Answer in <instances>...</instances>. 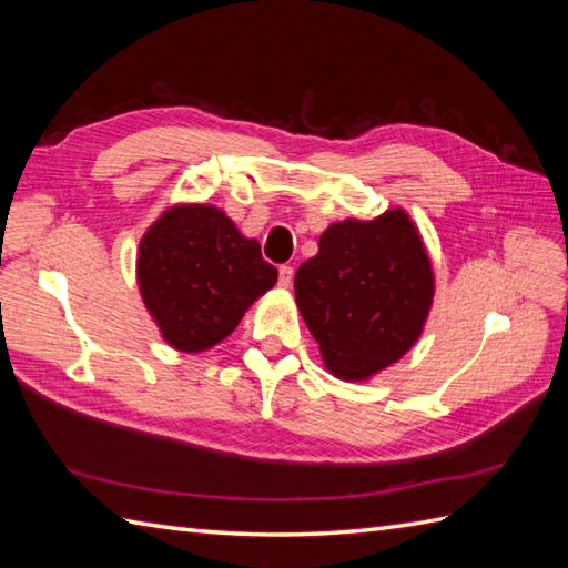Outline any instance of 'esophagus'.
Wrapping results in <instances>:
<instances>
[{
  "label": "esophagus",
  "mask_w": 568,
  "mask_h": 568,
  "mask_svg": "<svg viewBox=\"0 0 568 568\" xmlns=\"http://www.w3.org/2000/svg\"><path fill=\"white\" fill-rule=\"evenodd\" d=\"M293 275H295L293 265H281V268H277V285L291 287L293 285Z\"/></svg>",
  "instance_id": "esophagus-1"
}]
</instances>
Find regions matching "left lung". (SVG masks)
I'll use <instances>...</instances> for the list:
<instances>
[{"mask_svg":"<svg viewBox=\"0 0 568 568\" xmlns=\"http://www.w3.org/2000/svg\"><path fill=\"white\" fill-rule=\"evenodd\" d=\"M434 295L427 251L403 210L344 220L295 273V300L324 364L364 381L417 342Z\"/></svg>","mask_w":568,"mask_h":568,"instance_id":"obj_1","label":"left lung"}]
</instances>
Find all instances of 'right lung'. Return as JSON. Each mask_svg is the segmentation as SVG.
<instances>
[{
  "label": "right lung",
  "mask_w": 568,
  "mask_h": 568,
  "mask_svg": "<svg viewBox=\"0 0 568 568\" xmlns=\"http://www.w3.org/2000/svg\"><path fill=\"white\" fill-rule=\"evenodd\" d=\"M136 271L143 303L180 352H204L226 339L277 281L258 241L241 236L212 204L168 210L141 239Z\"/></svg>",
  "instance_id": "add662e5"
}]
</instances>
